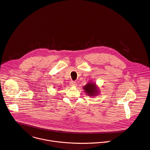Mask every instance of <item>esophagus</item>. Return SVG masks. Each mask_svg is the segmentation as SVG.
I'll list each match as a JSON object with an SVG mask.
<instances>
[{"mask_svg":"<svg viewBox=\"0 0 150 150\" xmlns=\"http://www.w3.org/2000/svg\"><path fill=\"white\" fill-rule=\"evenodd\" d=\"M70 85L71 86H73V87H76L77 86V83L75 81H71V83H70Z\"/></svg>","mask_w":150,"mask_h":150,"instance_id":"34e87169","label":"esophagus"}]
</instances>
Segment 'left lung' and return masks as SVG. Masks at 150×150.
<instances>
[{"label": "left lung", "mask_w": 150, "mask_h": 150, "mask_svg": "<svg viewBox=\"0 0 150 150\" xmlns=\"http://www.w3.org/2000/svg\"><path fill=\"white\" fill-rule=\"evenodd\" d=\"M83 90L87 95L91 97L97 96L100 92L96 83L92 81L88 82L86 86H84L83 87Z\"/></svg>", "instance_id": "1"}]
</instances>
